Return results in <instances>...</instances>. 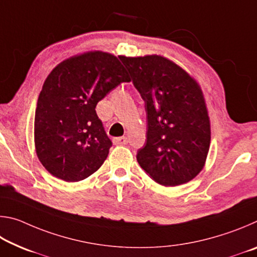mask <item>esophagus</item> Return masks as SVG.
Listing matches in <instances>:
<instances>
[{"label":"esophagus","instance_id":"1","mask_svg":"<svg viewBox=\"0 0 257 257\" xmlns=\"http://www.w3.org/2000/svg\"><path fill=\"white\" fill-rule=\"evenodd\" d=\"M113 142H114L115 145H125L128 143V138L127 137H118V138H114L113 139Z\"/></svg>","mask_w":257,"mask_h":257}]
</instances>
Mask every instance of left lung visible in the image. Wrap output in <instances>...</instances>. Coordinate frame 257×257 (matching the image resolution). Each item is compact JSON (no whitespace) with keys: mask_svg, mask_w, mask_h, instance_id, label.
Instances as JSON below:
<instances>
[{"mask_svg":"<svg viewBox=\"0 0 257 257\" xmlns=\"http://www.w3.org/2000/svg\"><path fill=\"white\" fill-rule=\"evenodd\" d=\"M145 101L146 144L137 161L158 184L175 187L203 170L210 150L211 122L194 77L162 55H120Z\"/></svg>","mask_w":257,"mask_h":257,"instance_id":"obj_1","label":"left lung"}]
</instances>
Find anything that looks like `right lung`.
<instances>
[{
    "label": "right lung",
    "mask_w": 257,
    "mask_h": 257,
    "mask_svg": "<svg viewBox=\"0 0 257 257\" xmlns=\"http://www.w3.org/2000/svg\"><path fill=\"white\" fill-rule=\"evenodd\" d=\"M132 79L119 56L88 51L60 62L44 81L35 112V150L52 176L68 182L97 171L112 146L95 111L105 95Z\"/></svg>",
    "instance_id": "add662e5"
}]
</instances>
